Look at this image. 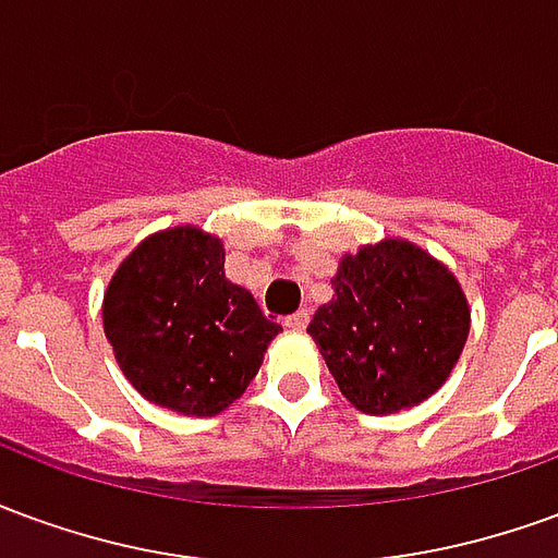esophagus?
Listing matches in <instances>:
<instances>
[{
    "instance_id": "obj_1",
    "label": "esophagus",
    "mask_w": 558,
    "mask_h": 558,
    "mask_svg": "<svg viewBox=\"0 0 558 558\" xmlns=\"http://www.w3.org/2000/svg\"><path fill=\"white\" fill-rule=\"evenodd\" d=\"M307 323H311V314H307V311H295V314H290L283 319V326L292 328V331H304Z\"/></svg>"
}]
</instances>
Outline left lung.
I'll return each instance as SVG.
<instances>
[{
	"label": "left lung",
	"instance_id": "8db88e82",
	"mask_svg": "<svg viewBox=\"0 0 558 558\" xmlns=\"http://www.w3.org/2000/svg\"><path fill=\"white\" fill-rule=\"evenodd\" d=\"M335 299L307 335L340 395L371 415L418 407L463 352L469 304L448 268L403 239L364 244L340 259Z\"/></svg>",
	"mask_w": 558,
	"mask_h": 558
}]
</instances>
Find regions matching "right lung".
<instances>
[{
    "label": "right lung",
    "instance_id": "add662e5",
    "mask_svg": "<svg viewBox=\"0 0 558 558\" xmlns=\"http://www.w3.org/2000/svg\"><path fill=\"white\" fill-rule=\"evenodd\" d=\"M280 331L223 275V244L199 227L140 242L104 292V335L140 395L182 415L242 398Z\"/></svg>",
    "mask_w": 558,
    "mask_h": 558
}]
</instances>
